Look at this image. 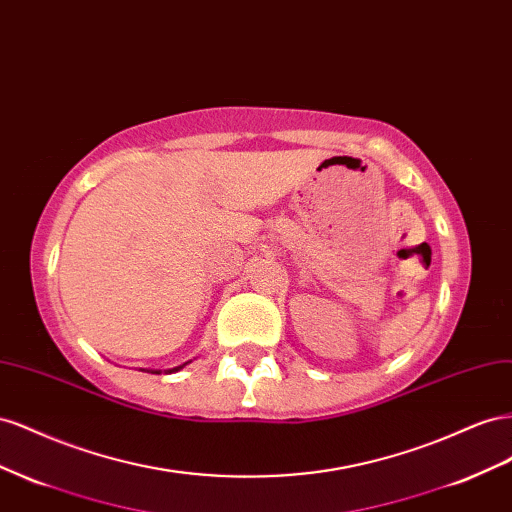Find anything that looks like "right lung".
<instances>
[{
  "label": "right lung",
  "instance_id": "1",
  "mask_svg": "<svg viewBox=\"0 0 512 512\" xmlns=\"http://www.w3.org/2000/svg\"><path fill=\"white\" fill-rule=\"evenodd\" d=\"M188 362H191V360H188ZM188 362L180 364V367H173V369H167L165 373H175V371H180V369H184V367H186V364H188ZM148 373H156V375H160V373H163V371H160V369H148Z\"/></svg>",
  "mask_w": 512,
  "mask_h": 512
}]
</instances>
